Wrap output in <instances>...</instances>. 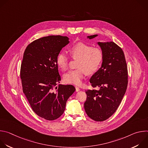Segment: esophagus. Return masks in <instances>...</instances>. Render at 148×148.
<instances>
[{
	"label": "esophagus",
	"mask_w": 148,
	"mask_h": 148,
	"mask_svg": "<svg viewBox=\"0 0 148 148\" xmlns=\"http://www.w3.org/2000/svg\"><path fill=\"white\" fill-rule=\"evenodd\" d=\"M75 87L76 92H78V91H79L80 90V89H79V88L78 87H77V86H75Z\"/></svg>",
	"instance_id": "esophagus-1"
}]
</instances>
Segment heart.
Instances as JSON below:
<instances>
[{"label":"heart","mask_w":148,"mask_h":148,"mask_svg":"<svg viewBox=\"0 0 148 148\" xmlns=\"http://www.w3.org/2000/svg\"><path fill=\"white\" fill-rule=\"evenodd\" d=\"M71 56L77 61L75 70H70L64 74V81L69 84L79 85L81 83L84 75H92L100 68L103 58L102 50L93 47L91 45L78 42L69 49ZM57 66L62 70H66L68 67L69 58L64 53H60L56 58Z\"/></svg>","instance_id":"1"}]
</instances>
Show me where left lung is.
<instances>
[{
	"label": "left lung",
	"mask_w": 148,
	"mask_h": 148,
	"mask_svg": "<svg viewBox=\"0 0 148 148\" xmlns=\"http://www.w3.org/2000/svg\"><path fill=\"white\" fill-rule=\"evenodd\" d=\"M98 34L88 36L92 39ZM103 58L101 67L91 77L90 82L98 90H87L84 109L95 121H103L118 108L128 86V70L124 53L113 41L97 42Z\"/></svg>",
	"instance_id": "obj_1"
}]
</instances>
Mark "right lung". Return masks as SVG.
I'll return each mask as SVG.
<instances>
[{"label":"right lung","mask_w":148,"mask_h":148,"mask_svg":"<svg viewBox=\"0 0 148 148\" xmlns=\"http://www.w3.org/2000/svg\"><path fill=\"white\" fill-rule=\"evenodd\" d=\"M70 43L67 36H49L34 40L26 47L20 69L23 91L33 111L53 121L66 109L67 101L75 91L72 85H62L56 58Z\"/></svg>","instance_id":"obj_1"}]
</instances>
